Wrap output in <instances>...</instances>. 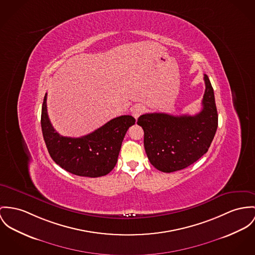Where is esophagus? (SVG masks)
I'll use <instances>...</instances> for the list:
<instances>
[{"instance_id":"1","label":"esophagus","mask_w":255,"mask_h":255,"mask_svg":"<svg viewBox=\"0 0 255 255\" xmlns=\"http://www.w3.org/2000/svg\"><path fill=\"white\" fill-rule=\"evenodd\" d=\"M143 113H144V107L142 105H139V104L136 105L132 110V115L136 119L139 118Z\"/></svg>"}]
</instances>
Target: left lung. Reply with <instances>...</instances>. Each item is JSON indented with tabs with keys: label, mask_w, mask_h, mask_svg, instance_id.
Here are the masks:
<instances>
[{
	"label": "left lung",
	"mask_w": 255,
	"mask_h": 255,
	"mask_svg": "<svg viewBox=\"0 0 255 255\" xmlns=\"http://www.w3.org/2000/svg\"><path fill=\"white\" fill-rule=\"evenodd\" d=\"M203 109L195 116L175 117L145 114L137 118L144 132L143 145L157 170L172 173L182 170L203 156L216 135L218 123L214 89L207 75Z\"/></svg>",
	"instance_id": "left-lung-1"
}]
</instances>
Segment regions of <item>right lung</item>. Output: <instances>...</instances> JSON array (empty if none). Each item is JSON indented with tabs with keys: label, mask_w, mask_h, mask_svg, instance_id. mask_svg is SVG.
I'll return each mask as SVG.
<instances>
[{
	"label": "right lung",
	"mask_w": 255,
	"mask_h": 255,
	"mask_svg": "<svg viewBox=\"0 0 255 255\" xmlns=\"http://www.w3.org/2000/svg\"><path fill=\"white\" fill-rule=\"evenodd\" d=\"M135 122L131 116H121L86 136L63 137L55 131L48 118L46 94L41 108V131L50 156L61 168L77 176L108 175L117 165L127 130Z\"/></svg>",
	"instance_id": "1"
}]
</instances>
